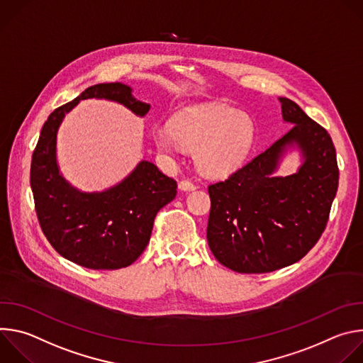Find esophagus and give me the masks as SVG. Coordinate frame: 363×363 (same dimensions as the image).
<instances>
[{
	"mask_svg": "<svg viewBox=\"0 0 363 363\" xmlns=\"http://www.w3.org/2000/svg\"><path fill=\"white\" fill-rule=\"evenodd\" d=\"M178 189H179V191H184V192H191V191L195 189V185H194L191 181L184 179V181H181V182L178 184Z\"/></svg>",
	"mask_w": 363,
	"mask_h": 363,
	"instance_id": "1",
	"label": "esophagus"
}]
</instances>
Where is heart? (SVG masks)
I'll list each match as a JSON object with an SVG mask.
<instances>
[{"label":"heart","instance_id":"obj_1","mask_svg":"<svg viewBox=\"0 0 363 363\" xmlns=\"http://www.w3.org/2000/svg\"><path fill=\"white\" fill-rule=\"evenodd\" d=\"M254 121L223 103H202L182 109L172 123L157 125L152 136L157 147L177 155L184 147L195 150L198 168L210 177L237 171L254 143Z\"/></svg>","mask_w":363,"mask_h":363}]
</instances>
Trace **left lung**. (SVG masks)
Masks as SVG:
<instances>
[{"instance_id": "left-lung-1", "label": "left lung", "mask_w": 363, "mask_h": 363, "mask_svg": "<svg viewBox=\"0 0 363 363\" xmlns=\"http://www.w3.org/2000/svg\"><path fill=\"white\" fill-rule=\"evenodd\" d=\"M286 123L294 125L266 152L224 182L210 185L206 240L217 260L237 273H269L287 267L325 231L339 169L333 142L293 100L280 97ZM296 151L294 174L277 172Z\"/></svg>"}]
</instances>
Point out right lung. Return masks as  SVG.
<instances>
[{
  "label": "right lung",
  "instance_id": "obj_1",
  "mask_svg": "<svg viewBox=\"0 0 363 363\" xmlns=\"http://www.w3.org/2000/svg\"><path fill=\"white\" fill-rule=\"evenodd\" d=\"M123 83H100L57 108L44 123L33 153L30 184L35 213L50 244L67 260L93 270L130 266L146 248L157 213L177 195V182L158 167L140 161L121 182L86 192L60 172L57 133L80 100L105 99L145 118L147 103Z\"/></svg>",
  "mask_w": 363,
  "mask_h": 363
}]
</instances>
